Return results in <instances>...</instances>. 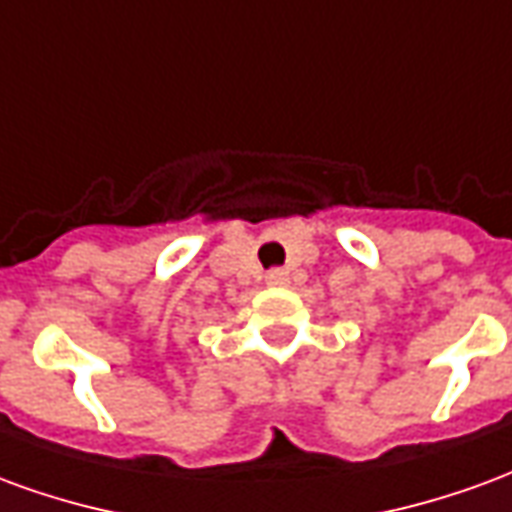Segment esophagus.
<instances>
[{
	"mask_svg": "<svg viewBox=\"0 0 512 512\" xmlns=\"http://www.w3.org/2000/svg\"><path fill=\"white\" fill-rule=\"evenodd\" d=\"M288 271L285 268H271L266 274V282L268 285H288Z\"/></svg>",
	"mask_w": 512,
	"mask_h": 512,
	"instance_id": "1",
	"label": "esophagus"
}]
</instances>
